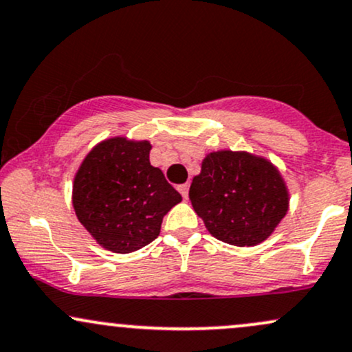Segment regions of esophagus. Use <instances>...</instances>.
I'll use <instances>...</instances> for the list:
<instances>
[{"mask_svg": "<svg viewBox=\"0 0 352 352\" xmlns=\"http://www.w3.org/2000/svg\"><path fill=\"white\" fill-rule=\"evenodd\" d=\"M188 188H190L188 184L179 185V192L182 193V197H184V199H187V197H188Z\"/></svg>", "mask_w": 352, "mask_h": 352, "instance_id": "34e87169", "label": "esophagus"}]
</instances>
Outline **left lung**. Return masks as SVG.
<instances>
[{
	"mask_svg": "<svg viewBox=\"0 0 352 352\" xmlns=\"http://www.w3.org/2000/svg\"><path fill=\"white\" fill-rule=\"evenodd\" d=\"M188 195L210 235L235 246L263 243L289 208L280 168L246 151L207 153Z\"/></svg>",
	"mask_w": 352,
	"mask_h": 352,
	"instance_id": "1",
	"label": "left lung"
}]
</instances>
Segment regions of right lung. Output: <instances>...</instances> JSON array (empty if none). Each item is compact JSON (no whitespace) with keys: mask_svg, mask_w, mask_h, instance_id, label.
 Segmentation results:
<instances>
[{"mask_svg":"<svg viewBox=\"0 0 352 352\" xmlns=\"http://www.w3.org/2000/svg\"><path fill=\"white\" fill-rule=\"evenodd\" d=\"M148 140L109 137L89 151L72 182L76 217L104 250L132 253L155 240L182 195L151 165Z\"/></svg>","mask_w":352,"mask_h":352,"instance_id":"right-lung-1","label":"right lung"}]
</instances>
